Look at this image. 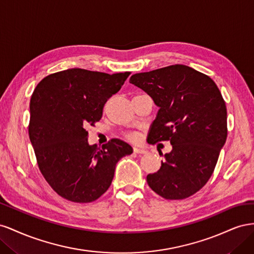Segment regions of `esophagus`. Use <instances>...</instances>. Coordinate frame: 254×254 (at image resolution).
Returning <instances> with one entry per match:
<instances>
[{"label":"esophagus","mask_w":254,"mask_h":254,"mask_svg":"<svg viewBox=\"0 0 254 254\" xmlns=\"http://www.w3.org/2000/svg\"><path fill=\"white\" fill-rule=\"evenodd\" d=\"M133 151L137 155H145V153H147V150H145L142 147H133Z\"/></svg>","instance_id":"esophagus-1"}]
</instances>
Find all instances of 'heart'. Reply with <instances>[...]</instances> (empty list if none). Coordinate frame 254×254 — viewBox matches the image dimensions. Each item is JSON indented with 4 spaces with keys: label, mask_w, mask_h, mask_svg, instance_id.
Masks as SVG:
<instances>
[{
    "label": "heart",
    "mask_w": 254,
    "mask_h": 254,
    "mask_svg": "<svg viewBox=\"0 0 254 254\" xmlns=\"http://www.w3.org/2000/svg\"><path fill=\"white\" fill-rule=\"evenodd\" d=\"M128 139L129 140H132V141H135L137 139V136L135 134H129L128 135Z\"/></svg>",
    "instance_id": "b5f03b06"
}]
</instances>
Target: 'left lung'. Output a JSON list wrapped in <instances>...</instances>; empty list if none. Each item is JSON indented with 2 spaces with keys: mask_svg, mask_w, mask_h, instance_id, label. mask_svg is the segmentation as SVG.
<instances>
[{
  "mask_svg": "<svg viewBox=\"0 0 254 254\" xmlns=\"http://www.w3.org/2000/svg\"><path fill=\"white\" fill-rule=\"evenodd\" d=\"M129 82L159 107L148 143L173 146L160 170L147 175L148 186L170 200L194 195L210 179L227 140V108L216 83L183 64L137 73Z\"/></svg>",
  "mask_w": 254,
  "mask_h": 254,
  "instance_id": "1",
  "label": "left lung"
}]
</instances>
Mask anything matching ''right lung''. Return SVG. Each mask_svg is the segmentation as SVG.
I'll return each mask as SVG.
<instances>
[{
  "mask_svg": "<svg viewBox=\"0 0 254 254\" xmlns=\"http://www.w3.org/2000/svg\"><path fill=\"white\" fill-rule=\"evenodd\" d=\"M129 75L68 68L47 76L34 91L29 139L45 180L67 200H96L111 186L120 159L133 151L119 139L102 148L90 145L86 130L102 119L106 102Z\"/></svg>",
  "mask_w": 254,
  "mask_h": 254,
  "instance_id": "1",
  "label": "right lung"
}]
</instances>
